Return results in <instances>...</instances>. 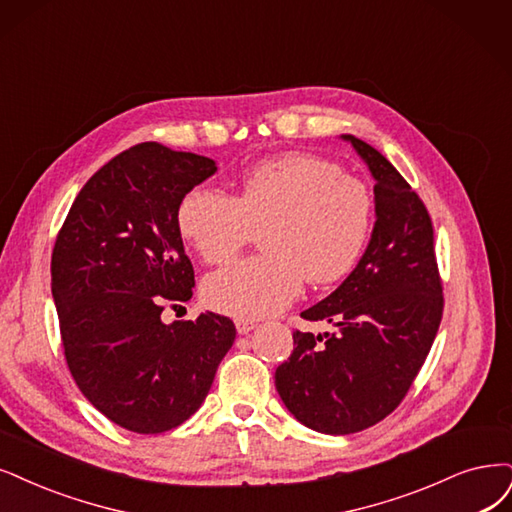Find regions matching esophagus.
I'll use <instances>...</instances> for the list:
<instances>
[{"mask_svg":"<svg viewBox=\"0 0 512 512\" xmlns=\"http://www.w3.org/2000/svg\"><path fill=\"white\" fill-rule=\"evenodd\" d=\"M236 329H238V333H240V335H246V333L255 329V320L236 318Z\"/></svg>","mask_w":512,"mask_h":512,"instance_id":"obj_1","label":"esophagus"}]
</instances>
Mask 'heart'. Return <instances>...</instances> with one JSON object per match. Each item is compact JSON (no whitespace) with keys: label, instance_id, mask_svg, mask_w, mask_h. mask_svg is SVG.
<instances>
[{"label":"heart","instance_id":"b5f03b06","mask_svg":"<svg viewBox=\"0 0 512 512\" xmlns=\"http://www.w3.org/2000/svg\"><path fill=\"white\" fill-rule=\"evenodd\" d=\"M369 187L335 162L285 154L246 168L238 194L198 185L177 208L181 238L206 263L234 259L263 232V257L244 259L204 280V301L236 318L285 310L304 282L344 278L361 259L373 227Z\"/></svg>","mask_w":512,"mask_h":512}]
</instances>
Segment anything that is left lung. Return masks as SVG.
Here are the masks:
<instances>
[{
    "mask_svg": "<svg viewBox=\"0 0 512 512\" xmlns=\"http://www.w3.org/2000/svg\"><path fill=\"white\" fill-rule=\"evenodd\" d=\"M375 179V227L365 255L329 297L301 312L333 333L295 331L293 354L276 369L282 403L325 434L365 430L401 405L437 337L443 282L432 219L377 149L344 135Z\"/></svg>",
    "mask_w": 512,
    "mask_h": 512,
    "instance_id": "1",
    "label": "left lung"
}]
</instances>
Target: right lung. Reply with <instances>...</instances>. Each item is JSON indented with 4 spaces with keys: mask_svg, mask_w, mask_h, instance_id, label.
<instances>
[{
    "mask_svg": "<svg viewBox=\"0 0 512 512\" xmlns=\"http://www.w3.org/2000/svg\"><path fill=\"white\" fill-rule=\"evenodd\" d=\"M217 170L160 143L130 147L94 173L52 249V297L75 384L107 420L139 434L198 411L236 327L206 312L162 323L192 297L194 268L177 227L183 196Z\"/></svg>",
    "mask_w": 512,
    "mask_h": 512,
    "instance_id": "obj_1",
    "label": "right lung"
}]
</instances>
